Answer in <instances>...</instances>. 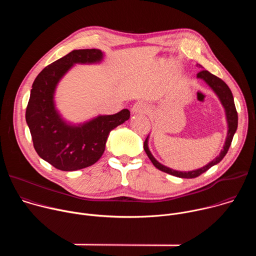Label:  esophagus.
Here are the masks:
<instances>
[{"label": "esophagus", "mask_w": 256, "mask_h": 256, "mask_svg": "<svg viewBox=\"0 0 256 256\" xmlns=\"http://www.w3.org/2000/svg\"><path fill=\"white\" fill-rule=\"evenodd\" d=\"M149 110V106L144 103V102H136L132 108V114H147Z\"/></svg>", "instance_id": "34e87169"}]
</instances>
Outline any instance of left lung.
Returning a JSON list of instances; mask_svg holds the SVG:
<instances>
[{
    "label": "left lung",
    "instance_id": "left-lung-1",
    "mask_svg": "<svg viewBox=\"0 0 256 256\" xmlns=\"http://www.w3.org/2000/svg\"><path fill=\"white\" fill-rule=\"evenodd\" d=\"M196 66L198 68H202V66L198 64ZM196 77L198 79L204 80L212 89V91L216 94V96L218 97V99H220L222 105L225 108L226 118H227V122H228V134H227L226 142H225V144H224L223 150L221 151V153L218 154V156L216 158H214L212 162H210L208 164H206V166H204V167H202L200 169L188 171V172H186V171H176V170H173V169H171L169 167H166V166L162 165L161 163H159L154 158V156L151 154V152L149 150V147H148L149 136H147V138L144 140V150L146 154L148 155L149 159L151 160V162L153 163V165L156 168H158L159 170H161V171H163L165 173H168V174H171L173 176L180 177V178H196V177L200 176V174H202L204 172H206V170H208L214 165L218 164V162H221L222 159L226 156V154H227V152H228V150L230 148L232 140H233V136H234V134L236 132V130H237V126H238V114H237V110H236V107H235V103H234V98H233L232 92H231L230 88L228 87V85L222 79L218 78L216 76L210 74V72L208 70H200L196 74Z\"/></svg>",
    "mask_w": 256,
    "mask_h": 256
}]
</instances>
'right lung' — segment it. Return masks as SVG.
<instances>
[{
    "mask_svg": "<svg viewBox=\"0 0 256 256\" xmlns=\"http://www.w3.org/2000/svg\"><path fill=\"white\" fill-rule=\"evenodd\" d=\"M102 58L100 50H72L46 66L32 84L25 118L34 149L58 170L75 171L96 163L105 150L109 132L130 118L128 109H122L112 116H99L72 126L56 109L54 91L66 72L75 64H94Z\"/></svg>",
    "mask_w": 256,
    "mask_h": 256,
    "instance_id": "add662e5",
    "label": "right lung"
}]
</instances>
